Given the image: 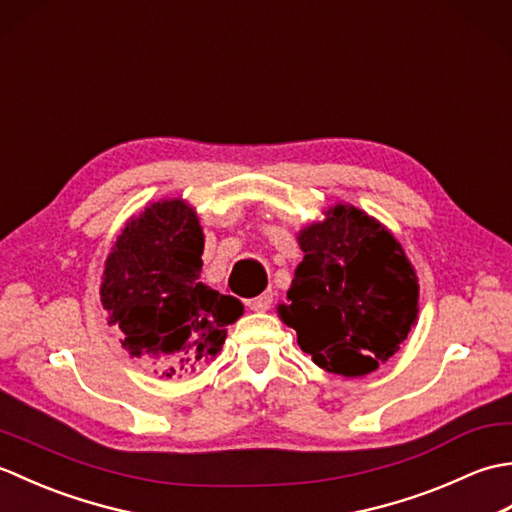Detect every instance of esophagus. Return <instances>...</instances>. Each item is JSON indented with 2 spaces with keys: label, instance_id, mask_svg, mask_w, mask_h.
Masks as SVG:
<instances>
[{
  "label": "esophagus",
  "instance_id": "34e87169",
  "mask_svg": "<svg viewBox=\"0 0 512 512\" xmlns=\"http://www.w3.org/2000/svg\"><path fill=\"white\" fill-rule=\"evenodd\" d=\"M270 303H273V292H262L259 297L246 299V306L255 312H266L270 308Z\"/></svg>",
  "mask_w": 512,
  "mask_h": 512
}]
</instances>
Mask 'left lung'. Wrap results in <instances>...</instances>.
<instances>
[{
  "label": "left lung",
  "mask_w": 512,
  "mask_h": 512,
  "mask_svg": "<svg viewBox=\"0 0 512 512\" xmlns=\"http://www.w3.org/2000/svg\"><path fill=\"white\" fill-rule=\"evenodd\" d=\"M303 262L281 319L332 374L365 376L398 352L418 317V277L385 226L334 206L299 235Z\"/></svg>",
  "instance_id": "8db88e82"
}]
</instances>
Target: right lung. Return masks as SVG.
I'll use <instances>...</instances> for the list:
<instances>
[{
	"instance_id": "1",
	"label": "right lung",
	"mask_w": 512,
	"mask_h": 512,
	"mask_svg": "<svg viewBox=\"0 0 512 512\" xmlns=\"http://www.w3.org/2000/svg\"><path fill=\"white\" fill-rule=\"evenodd\" d=\"M204 237L193 209L158 202L125 226L107 257L103 308L123 332L132 356H145L165 374L193 372L222 350L226 325L242 303L204 286Z\"/></svg>"
}]
</instances>
